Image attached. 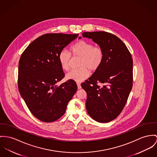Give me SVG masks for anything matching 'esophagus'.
<instances>
[{"mask_svg": "<svg viewBox=\"0 0 157 157\" xmlns=\"http://www.w3.org/2000/svg\"><path fill=\"white\" fill-rule=\"evenodd\" d=\"M76 84H77V86H78V89H81V84H80L79 82H77V83H76Z\"/></svg>", "mask_w": 157, "mask_h": 157, "instance_id": "obj_1", "label": "esophagus"}]
</instances>
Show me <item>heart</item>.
Returning a JSON list of instances; mask_svg holds the SVG:
<instances>
[{"instance_id": "heart-1", "label": "heart", "mask_w": 157, "mask_h": 157, "mask_svg": "<svg viewBox=\"0 0 157 157\" xmlns=\"http://www.w3.org/2000/svg\"><path fill=\"white\" fill-rule=\"evenodd\" d=\"M71 52L75 57H80L77 69L73 70L66 75V78L76 82L83 81L86 79L90 72L95 71L101 64L104 59V52L98 47L93 45L85 40H79L71 47ZM71 54L66 49H62L59 54L58 59L63 71L69 69Z\"/></svg>"}]
</instances>
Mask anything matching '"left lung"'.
<instances>
[{
  "label": "left lung",
  "mask_w": 157,
  "mask_h": 157,
  "mask_svg": "<svg viewBox=\"0 0 157 157\" xmlns=\"http://www.w3.org/2000/svg\"><path fill=\"white\" fill-rule=\"evenodd\" d=\"M82 37L92 39L104 52L100 66L81 84L87 94L86 110L95 121L108 122L120 114L132 89V55L121 39L111 33L84 32ZM99 82L101 87L96 84Z\"/></svg>",
  "instance_id": "8db88e82"
}]
</instances>
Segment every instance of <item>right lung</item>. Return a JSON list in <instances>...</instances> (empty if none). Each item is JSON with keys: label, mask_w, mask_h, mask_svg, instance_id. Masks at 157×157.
<instances>
[{"label": "right lung", "mask_w": 157, "mask_h": 157, "mask_svg": "<svg viewBox=\"0 0 157 157\" xmlns=\"http://www.w3.org/2000/svg\"><path fill=\"white\" fill-rule=\"evenodd\" d=\"M78 34L48 33L24 50L18 64L19 92L31 113L40 121H56L65 113L77 91L75 81L57 85L64 78L58 56Z\"/></svg>", "instance_id": "right-lung-1"}]
</instances>
